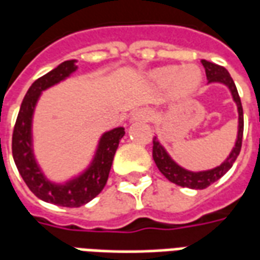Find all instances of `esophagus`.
I'll list each match as a JSON object with an SVG mask.
<instances>
[{"label": "esophagus", "instance_id": "esophagus-1", "mask_svg": "<svg viewBox=\"0 0 260 260\" xmlns=\"http://www.w3.org/2000/svg\"><path fill=\"white\" fill-rule=\"evenodd\" d=\"M152 119V113L147 108H139L135 113L132 114V121H142V122H147Z\"/></svg>", "mask_w": 260, "mask_h": 260}]
</instances>
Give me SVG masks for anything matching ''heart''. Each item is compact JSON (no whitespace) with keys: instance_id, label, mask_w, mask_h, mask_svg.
<instances>
[{"instance_id":"heart-1","label":"heart","mask_w":260,"mask_h":260,"mask_svg":"<svg viewBox=\"0 0 260 260\" xmlns=\"http://www.w3.org/2000/svg\"><path fill=\"white\" fill-rule=\"evenodd\" d=\"M152 79L154 83L166 87L171 83V91L177 97L188 96L195 91L202 82V74L193 65H185L182 68H175L173 65L163 67L153 71Z\"/></svg>"}]
</instances>
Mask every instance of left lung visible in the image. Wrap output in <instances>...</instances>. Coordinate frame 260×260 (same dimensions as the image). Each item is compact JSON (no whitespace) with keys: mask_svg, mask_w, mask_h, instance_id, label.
<instances>
[{"mask_svg":"<svg viewBox=\"0 0 260 260\" xmlns=\"http://www.w3.org/2000/svg\"><path fill=\"white\" fill-rule=\"evenodd\" d=\"M202 65L205 67L206 71V78L209 83L217 82V83H223L230 89L233 99H234L237 108H238V136L235 141L234 149L231 150L230 156L218 167L207 171H199V173H193V171H188V170L182 169L178 164L175 163L173 158L170 157L169 153L166 152L157 138H153V160L160 170V173L171 182H174L177 185L185 186V188H191V189H205L209 185H212L213 182L220 180L227 171H229L233 164L238 157L241 152V146H242V134H244V113H242V104H241L240 94L235 87V83L233 78L230 76L229 71L220 67L217 64H213L210 61L202 59Z\"/></svg>","mask_w":260,"mask_h":260,"instance_id":"8db88e82","label":"left lung"}]
</instances>
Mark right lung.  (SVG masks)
I'll return each instance as SVG.
<instances>
[{"label": "right lung", "mask_w": 260, "mask_h": 260, "mask_svg": "<svg viewBox=\"0 0 260 260\" xmlns=\"http://www.w3.org/2000/svg\"><path fill=\"white\" fill-rule=\"evenodd\" d=\"M75 69V59L65 61L33 82L22 102L12 134V156L16 169L26 185L39 199L64 207L83 206L103 191V188L107 184L114 154L117 152L121 138L125 135L122 126L106 132L99 142L96 156L93 158L90 167L83 174L68 181L67 184H53L43 175L31 149L33 111L42 91L68 78Z\"/></svg>", "instance_id": "1"}]
</instances>
